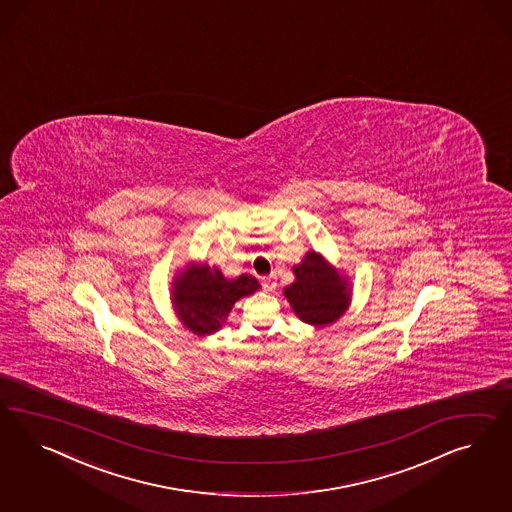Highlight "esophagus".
<instances>
[{
	"instance_id": "1",
	"label": "esophagus",
	"mask_w": 512,
	"mask_h": 512,
	"mask_svg": "<svg viewBox=\"0 0 512 512\" xmlns=\"http://www.w3.org/2000/svg\"><path fill=\"white\" fill-rule=\"evenodd\" d=\"M263 287L264 291H274V287H276V278H274V276H266V278H263Z\"/></svg>"
}]
</instances>
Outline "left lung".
<instances>
[{"instance_id":"left-lung-1","label":"left lung","mask_w":512,"mask_h":512,"mask_svg":"<svg viewBox=\"0 0 512 512\" xmlns=\"http://www.w3.org/2000/svg\"><path fill=\"white\" fill-rule=\"evenodd\" d=\"M293 272L295 281L283 293L304 323L321 328L338 321L349 308L351 287L347 278L326 263L321 253L308 251Z\"/></svg>"}]
</instances>
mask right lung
Returning <instances> with one entry per match:
<instances>
[{"label":"right lung","mask_w":512,"mask_h":512,"mask_svg":"<svg viewBox=\"0 0 512 512\" xmlns=\"http://www.w3.org/2000/svg\"><path fill=\"white\" fill-rule=\"evenodd\" d=\"M261 289L259 281L242 274L227 279L219 268L208 264H189L172 283V306L187 330L197 336L217 332L227 321L234 302Z\"/></svg>","instance_id":"1"}]
</instances>
